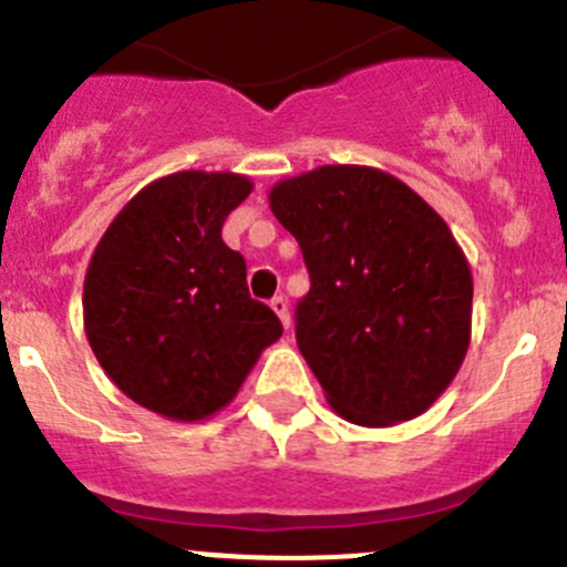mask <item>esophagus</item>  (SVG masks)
Returning <instances> with one entry per match:
<instances>
[{"label":"esophagus","mask_w":567,"mask_h":567,"mask_svg":"<svg viewBox=\"0 0 567 567\" xmlns=\"http://www.w3.org/2000/svg\"><path fill=\"white\" fill-rule=\"evenodd\" d=\"M271 310L279 316V321H282L285 330H290V305H288V299H285V296H274Z\"/></svg>","instance_id":"1"}]
</instances>
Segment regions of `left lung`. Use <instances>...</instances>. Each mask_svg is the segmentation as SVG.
<instances>
[{
  "label": "left lung",
  "mask_w": 567,
  "mask_h": 567,
  "mask_svg": "<svg viewBox=\"0 0 567 567\" xmlns=\"http://www.w3.org/2000/svg\"><path fill=\"white\" fill-rule=\"evenodd\" d=\"M271 212L310 274L296 343L343 420L425 414L462 369L473 274L439 212L378 167L324 164L274 184Z\"/></svg>",
  "instance_id": "left-lung-1"
}]
</instances>
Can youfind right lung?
<instances>
[{
    "label": "right lung",
    "mask_w": 567,
    "mask_h": 567,
    "mask_svg": "<svg viewBox=\"0 0 567 567\" xmlns=\"http://www.w3.org/2000/svg\"><path fill=\"white\" fill-rule=\"evenodd\" d=\"M254 184L237 173L156 178L120 209L89 262L83 327L114 385L173 422L235 400L259 352L282 336L251 299L246 259L220 237Z\"/></svg>",
    "instance_id": "add662e5"
}]
</instances>
